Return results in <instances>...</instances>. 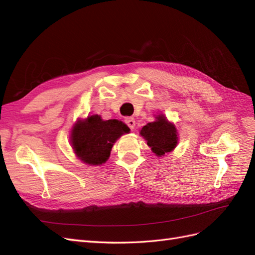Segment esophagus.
Returning a JSON list of instances; mask_svg holds the SVG:
<instances>
[{"label":"esophagus","mask_w":255,"mask_h":255,"mask_svg":"<svg viewBox=\"0 0 255 255\" xmlns=\"http://www.w3.org/2000/svg\"><path fill=\"white\" fill-rule=\"evenodd\" d=\"M126 123H127L128 127L130 129H133V128H135V119H134V118H130V117L126 118Z\"/></svg>","instance_id":"obj_1"}]
</instances>
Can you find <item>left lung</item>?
<instances>
[{"mask_svg":"<svg viewBox=\"0 0 255 255\" xmlns=\"http://www.w3.org/2000/svg\"><path fill=\"white\" fill-rule=\"evenodd\" d=\"M139 133L152 152L158 157L172 152L179 141V133L175 126L166 118L164 114L156 115L155 121L142 127Z\"/></svg>","mask_w":255,"mask_h":255,"instance_id":"1","label":"left lung"}]
</instances>
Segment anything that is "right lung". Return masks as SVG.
<instances>
[{
  "instance_id": "right-lung-1",
  "label": "right lung",
  "mask_w": 255,
  "mask_h": 255,
  "mask_svg": "<svg viewBox=\"0 0 255 255\" xmlns=\"http://www.w3.org/2000/svg\"><path fill=\"white\" fill-rule=\"evenodd\" d=\"M129 133L128 127L120 120H103L101 116L91 115L78 119L70 134V143L76 157L90 166L105 164L110 158L116 140Z\"/></svg>"
}]
</instances>
